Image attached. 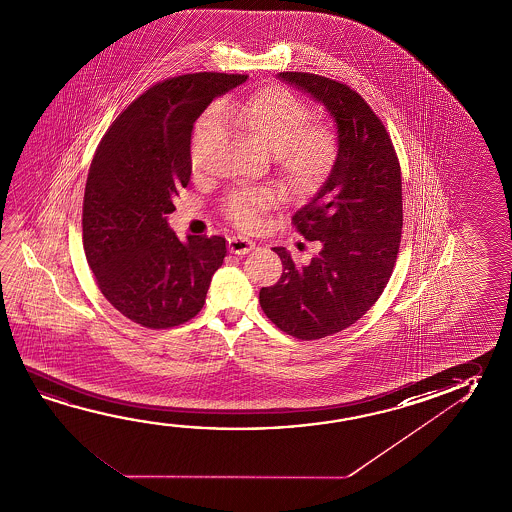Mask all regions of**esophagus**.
<instances>
[{"label": "esophagus", "mask_w": 512, "mask_h": 512, "mask_svg": "<svg viewBox=\"0 0 512 512\" xmlns=\"http://www.w3.org/2000/svg\"><path fill=\"white\" fill-rule=\"evenodd\" d=\"M253 248H255V243L243 235H234L228 239V250L235 255H246V253L252 252Z\"/></svg>", "instance_id": "34e87169"}]
</instances>
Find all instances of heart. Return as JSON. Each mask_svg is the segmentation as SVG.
<instances>
[{"label":"heart","mask_w":512,"mask_h":512,"mask_svg":"<svg viewBox=\"0 0 512 512\" xmlns=\"http://www.w3.org/2000/svg\"><path fill=\"white\" fill-rule=\"evenodd\" d=\"M223 121L243 128L271 151L278 176L291 193L314 191L336 164L339 143L334 126L312 119L309 105L285 87H266L243 100L221 101L216 112L205 114L191 135L189 164L200 173L205 148L223 128ZM275 203L269 187L239 189L228 194L221 209L232 223L255 228L260 214Z\"/></svg>","instance_id":"1"}]
</instances>
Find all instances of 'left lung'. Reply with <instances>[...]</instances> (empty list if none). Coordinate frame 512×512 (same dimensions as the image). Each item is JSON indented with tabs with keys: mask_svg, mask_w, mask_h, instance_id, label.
Segmentation results:
<instances>
[{
	"mask_svg": "<svg viewBox=\"0 0 512 512\" xmlns=\"http://www.w3.org/2000/svg\"><path fill=\"white\" fill-rule=\"evenodd\" d=\"M278 78L321 103L337 126L336 164L293 225L321 250L298 266L273 248L284 273L262 287L260 307L285 334L312 341L352 327L384 291L402 239V175L386 126L361 94L312 73Z\"/></svg>",
	"mask_w": 512,
	"mask_h": 512,
	"instance_id": "8db88e82",
	"label": "left lung"
}]
</instances>
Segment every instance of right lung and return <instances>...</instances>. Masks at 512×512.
Segmentation results:
<instances>
[{"instance_id": "right-lung-1", "label": "right lung", "mask_w": 512, "mask_h": 512, "mask_svg": "<svg viewBox=\"0 0 512 512\" xmlns=\"http://www.w3.org/2000/svg\"><path fill=\"white\" fill-rule=\"evenodd\" d=\"M248 75L194 73L153 85L103 135L84 194V250L103 296L141 327L193 319L227 255L225 237L169 228L173 196L191 180L194 121Z\"/></svg>"}]
</instances>
